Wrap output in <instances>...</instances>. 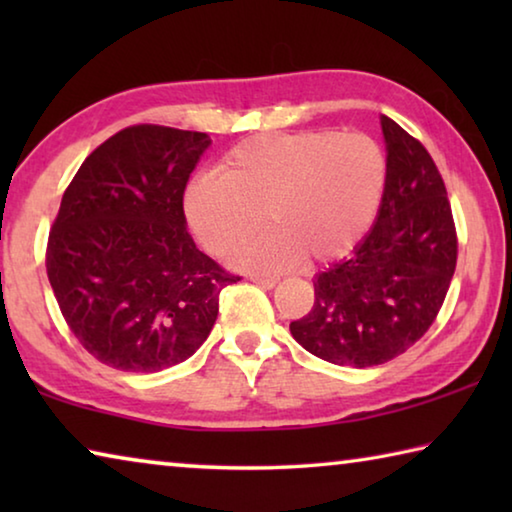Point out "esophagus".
I'll use <instances>...</instances> for the list:
<instances>
[{"label": "esophagus", "instance_id": "34e87169", "mask_svg": "<svg viewBox=\"0 0 512 512\" xmlns=\"http://www.w3.org/2000/svg\"><path fill=\"white\" fill-rule=\"evenodd\" d=\"M250 280L259 284V287H264V289H273L277 284V277H264V275H253Z\"/></svg>", "mask_w": 512, "mask_h": 512}]
</instances>
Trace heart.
<instances>
[{
    "label": "heart",
    "instance_id": "1",
    "mask_svg": "<svg viewBox=\"0 0 512 512\" xmlns=\"http://www.w3.org/2000/svg\"><path fill=\"white\" fill-rule=\"evenodd\" d=\"M388 160L368 135L339 131L268 133L237 144L221 173L187 187L185 207L198 241L230 255L264 225L273 235L244 253L253 268L341 259L366 237L384 201Z\"/></svg>",
    "mask_w": 512,
    "mask_h": 512
}]
</instances>
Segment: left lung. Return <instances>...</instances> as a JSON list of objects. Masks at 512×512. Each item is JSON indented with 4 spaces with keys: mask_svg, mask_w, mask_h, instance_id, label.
Listing matches in <instances>:
<instances>
[{
    "mask_svg": "<svg viewBox=\"0 0 512 512\" xmlns=\"http://www.w3.org/2000/svg\"><path fill=\"white\" fill-rule=\"evenodd\" d=\"M388 185L377 221L354 255L320 271L314 307L293 339L336 366L400 357L436 320L452 284L458 237L445 180L429 151L381 115Z\"/></svg>",
    "mask_w": 512,
    "mask_h": 512,
    "instance_id": "obj_1",
    "label": "left lung"
}]
</instances>
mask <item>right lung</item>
<instances>
[{
	"label": "right lung",
	"instance_id": "obj_1",
	"mask_svg": "<svg viewBox=\"0 0 512 512\" xmlns=\"http://www.w3.org/2000/svg\"><path fill=\"white\" fill-rule=\"evenodd\" d=\"M207 133L137 124L97 146L65 189L47 275L67 327L124 372L183 363L210 336L241 277L196 248L183 196Z\"/></svg>",
	"mask_w": 512,
	"mask_h": 512
}]
</instances>
